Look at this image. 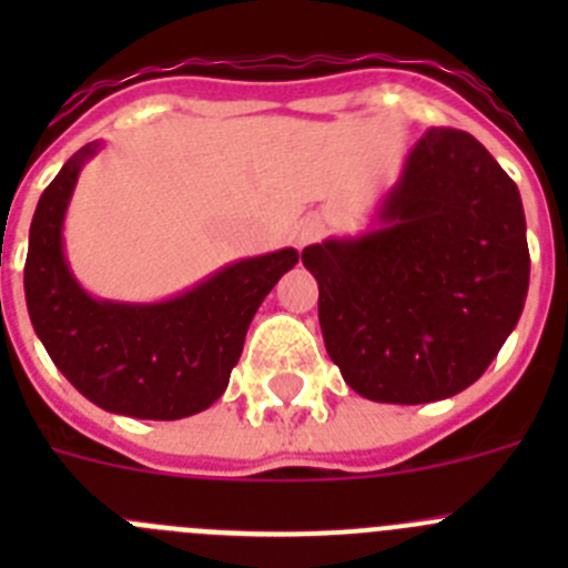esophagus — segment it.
Segmentation results:
<instances>
[{"label":"esophagus","instance_id":"34e87169","mask_svg":"<svg viewBox=\"0 0 568 568\" xmlns=\"http://www.w3.org/2000/svg\"><path fill=\"white\" fill-rule=\"evenodd\" d=\"M313 239H318V227H315L313 222H301L298 227H295V244H298V247L310 244Z\"/></svg>","mask_w":568,"mask_h":568}]
</instances>
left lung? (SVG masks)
<instances>
[{"instance_id":"left-lung-1","label":"left lung","mask_w":568,"mask_h":568,"mask_svg":"<svg viewBox=\"0 0 568 568\" xmlns=\"http://www.w3.org/2000/svg\"><path fill=\"white\" fill-rule=\"evenodd\" d=\"M373 227L310 244L333 364L378 404H429L486 373L524 313L529 244L518 184L464 130L406 155Z\"/></svg>"}]
</instances>
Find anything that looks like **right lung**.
<instances>
[{
	"label": "right lung",
	"instance_id": "right-lung-1",
	"mask_svg": "<svg viewBox=\"0 0 568 568\" xmlns=\"http://www.w3.org/2000/svg\"><path fill=\"white\" fill-rule=\"evenodd\" d=\"M99 148L90 142L70 155L37 204L24 261L30 324L59 373L108 413L187 418L222 398L255 310L298 253L233 261L155 304L93 298L70 273L62 227L79 173Z\"/></svg>",
	"mask_w": 568,
	"mask_h": 568
}]
</instances>
